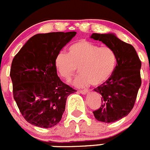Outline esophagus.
<instances>
[{
  "instance_id": "1",
  "label": "esophagus",
  "mask_w": 150,
  "mask_h": 150,
  "mask_svg": "<svg viewBox=\"0 0 150 150\" xmlns=\"http://www.w3.org/2000/svg\"><path fill=\"white\" fill-rule=\"evenodd\" d=\"M79 92L80 93V94H87L88 93V91L87 90H81V91H79Z\"/></svg>"
}]
</instances>
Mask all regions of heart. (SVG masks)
<instances>
[{
	"label": "heart",
	"instance_id": "b5f03b06",
	"mask_svg": "<svg viewBox=\"0 0 150 150\" xmlns=\"http://www.w3.org/2000/svg\"><path fill=\"white\" fill-rule=\"evenodd\" d=\"M117 64V56L112 48L86 40H79L69 47L68 53L59 52L55 58V66L60 76L71 80L77 73L81 74L74 82L77 88H86L92 83L97 86L106 82Z\"/></svg>",
	"mask_w": 150,
	"mask_h": 150
}]
</instances>
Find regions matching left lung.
<instances>
[{
	"instance_id": "left-lung-1",
	"label": "left lung",
	"mask_w": 150,
	"mask_h": 150,
	"mask_svg": "<svg viewBox=\"0 0 150 150\" xmlns=\"http://www.w3.org/2000/svg\"><path fill=\"white\" fill-rule=\"evenodd\" d=\"M115 51L117 64L111 77L94 89L102 97V104L93 112L98 121L114 123L127 116L134 105L141 85V62L132 45L123 42L115 33H93L90 36Z\"/></svg>"
}]
</instances>
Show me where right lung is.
Returning <instances> with one entry per match:
<instances>
[{
	"instance_id": "1",
	"label": "right lung",
	"mask_w": 150,
	"mask_h": 150,
	"mask_svg": "<svg viewBox=\"0 0 150 150\" xmlns=\"http://www.w3.org/2000/svg\"><path fill=\"white\" fill-rule=\"evenodd\" d=\"M76 34H36L12 60L10 77L13 97L22 116L30 124L46 129L58 124L67 98L76 91L60 80L55 66L57 53Z\"/></svg>"
}]
</instances>
